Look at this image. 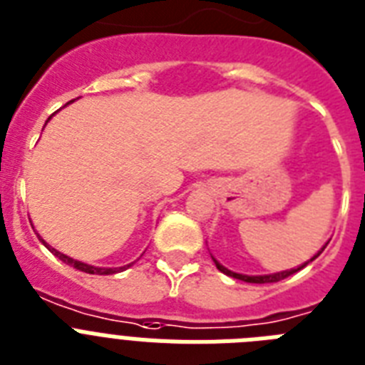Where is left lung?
<instances>
[{
  "label": "left lung",
  "instance_id": "1",
  "mask_svg": "<svg viewBox=\"0 0 365 365\" xmlns=\"http://www.w3.org/2000/svg\"><path fill=\"white\" fill-rule=\"evenodd\" d=\"M327 245H329V243H327ZM327 245H324V247H327ZM324 247H323V249L319 250V252L315 254L314 258H310V259H308V262H304V263H302V265H299V267H295V269H287V271H282V272H272V274H259V277H249V274H240V272L230 271V269L222 267V265H220V263L217 262L215 258H213V256H211V258H213V262H215L217 269H219L220 272H225V274H228V277H234V278H237V280L249 282V284H271V282H280V280H284V278H287V277H292V274H295L297 271H301L302 267H306V265H308V263L314 262V259L317 258V256H319L321 252H323Z\"/></svg>",
  "mask_w": 365,
  "mask_h": 365
}]
</instances>
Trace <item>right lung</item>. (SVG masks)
<instances>
[{
  "label": "right lung",
  "mask_w": 365,
  "mask_h": 365,
  "mask_svg": "<svg viewBox=\"0 0 365 365\" xmlns=\"http://www.w3.org/2000/svg\"><path fill=\"white\" fill-rule=\"evenodd\" d=\"M73 102V100H72ZM48 120H50V118H48ZM38 237H41V235H38ZM41 241L42 243L46 245V247H48V250H51V252L55 254V256H57V258L61 259V262H64L66 263V265H70V267H73V269H78V271H83V272H88V274H113V272H118V271H124L125 267H130V265H124V267H94V265H88V263H83V262H78V259H72V258H68V256H64L63 252H59V250H55V249H51L50 245L46 243L44 240H42L41 237Z\"/></svg>",
  "instance_id": "right-lung-1"
}]
</instances>
